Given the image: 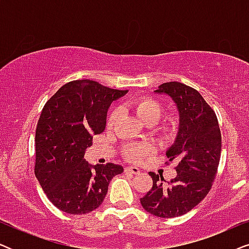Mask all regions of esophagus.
Returning a JSON list of instances; mask_svg holds the SVG:
<instances>
[{
  "instance_id": "esophagus-1",
  "label": "esophagus",
  "mask_w": 249,
  "mask_h": 249,
  "mask_svg": "<svg viewBox=\"0 0 249 249\" xmlns=\"http://www.w3.org/2000/svg\"><path fill=\"white\" fill-rule=\"evenodd\" d=\"M125 172H130L132 175H139L141 173V170H139L137 166H127V168L124 169Z\"/></svg>"
}]
</instances>
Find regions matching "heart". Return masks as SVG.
<instances>
[{
	"mask_svg": "<svg viewBox=\"0 0 249 249\" xmlns=\"http://www.w3.org/2000/svg\"><path fill=\"white\" fill-rule=\"evenodd\" d=\"M132 107L137 114V117L144 122V124L152 125L156 124L160 120V118L163 114V107L158 100L153 97H141L138 100H136L132 104ZM121 111L117 108L112 112L110 117L107 119V125L112 127L115 124V121L118 120L120 117ZM162 134L165 137H170L172 135V128L164 127L161 129ZM154 147L148 142H141V144H129L124 148V155L125 159L131 160V161H139L145 156H147L153 153Z\"/></svg>",
	"mask_w": 249,
	"mask_h": 249,
	"instance_id": "b5f03b06",
	"label": "heart"
}]
</instances>
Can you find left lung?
<instances>
[{"mask_svg": "<svg viewBox=\"0 0 249 249\" xmlns=\"http://www.w3.org/2000/svg\"><path fill=\"white\" fill-rule=\"evenodd\" d=\"M171 97L179 113L175 142L166 151L169 161L178 162L177 177L165 186L161 175L149 172L153 187L141 198L145 211L160 217L189 212L209 194L221 156L217 118L202 95L178 81L164 83L156 90Z\"/></svg>", "mask_w": 249, "mask_h": 249, "instance_id": "8db88e82", "label": "left lung"}]
</instances>
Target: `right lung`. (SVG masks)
Instances as JSON below:
<instances>
[{"instance_id": "right-lung-1", "label": "right lung", "mask_w": 249, "mask_h": 249, "mask_svg": "<svg viewBox=\"0 0 249 249\" xmlns=\"http://www.w3.org/2000/svg\"><path fill=\"white\" fill-rule=\"evenodd\" d=\"M128 90L94 80L63 85L44 105L36 128L35 175L54 206L69 214L96 210L122 165H91L84 159L94 135L105 130L111 103Z\"/></svg>"}]
</instances>
